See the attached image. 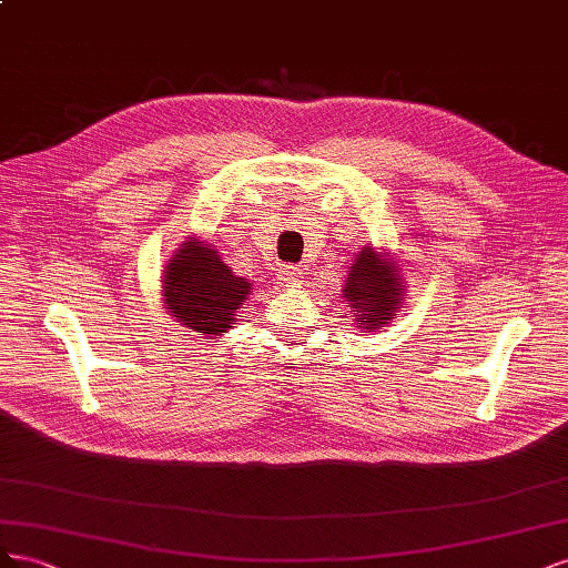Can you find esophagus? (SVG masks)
I'll return each instance as SVG.
<instances>
[{"label":"esophagus","instance_id":"34e87169","mask_svg":"<svg viewBox=\"0 0 568 568\" xmlns=\"http://www.w3.org/2000/svg\"><path fill=\"white\" fill-rule=\"evenodd\" d=\"M302 278H304V273H302V268H297V266H285V268L281 271V281H283L285 285H297V283H302Z\"/></svg>","mask_w":568,"mask_h":568}]
</instances>
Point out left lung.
Instances as JSON below:
<instances>
[{"label":"left lung","mask_w":568,"mask_h":568,"mask_svg":"<svg viewBox=\"0 0 568 568\" xmlns=\"http://www.w3.org/2000/svg\"><path fill=\"white\" fill-rule=\"evenodd\" d=\"M402 275L395 264L376 254L374 250H362L356 254L349 278L345 281L343 297L364 333H374L390 323L402 306Z\"/></svg>","instance_id":"8db88e82"}]
</instances>
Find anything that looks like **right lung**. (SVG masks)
<instances>
[{
    "instance_id": "obj_1",
    "label": "right lung",
    "mask_w": 568,
    "mask_h": 568,
    "mask_svg": "<svg viewBox=\"0 0 568 568\" xmlns=\"http://www.w3.org/2000/svg\"><path fill=\"white\" fill-rule=\"evenodd\" d=\"M164 304L183 326L206 337L231 328L252 283L233 275L219 254L200 242H185L164 271Z\"/></svg>"
}]
</instances>
